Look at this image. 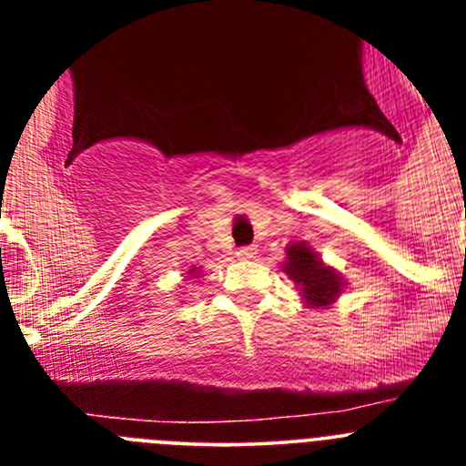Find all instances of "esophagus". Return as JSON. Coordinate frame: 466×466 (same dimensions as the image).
Listing matches in <instances>:
<instances>
[{"instance_id":"esophagus-1","label":"esophagus","mask_w":466,"mask_h":466,"mask_svg":"<svg viewBox=\"0 0 466 466\" xmlns=\"http://www.w3.org/2000/svg\"><path fill=\"white\" fill-rule=\"evenodd\" d=\"M258 254V249L254 245H247V247H240L238 249V257L242 258V261H249V258H254Z\"/></svg>"}]
</instances>
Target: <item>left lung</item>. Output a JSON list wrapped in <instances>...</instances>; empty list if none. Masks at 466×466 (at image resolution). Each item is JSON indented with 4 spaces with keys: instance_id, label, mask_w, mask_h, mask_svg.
<instances>
[{
    "instance_id": "8db88e82",
    "label": "left lung",
    "mask_w": 466,
    "mask_h": 466,
    "mask_svg": "<svg viewBox=\"0 0 466 466\" xmlns=\"http://www.w3.org/2000/svg\"><path fill=\"white\" fill-rule=\"evenodd\" d=\"M282 270L300 287V296L308 308H327L343 291V278L331 266H324L319 254L306 242H291L287 247V261Z\"/></svg>"
}]
</instances>
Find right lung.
<instances>
[{
	"mask_svg": "<svg viewBox=\"0 0 466 466\" xmlns=\"http://www.w3.org/2000/svg\"><path fill=\"white\" fill-rule=\"evenodd\" d=\"M198 273H200V268H191V270H188V275H193V278H198Z\"/></svg>",
	"mask_w": 466,
	"mask_h": 466,
	"instance_id": "add662e5",
	"label": "right lung"
}]
</instances>
